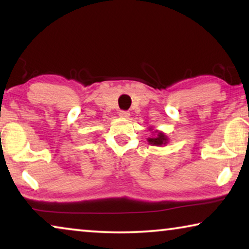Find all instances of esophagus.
I'll use <instances>...</instances> for the list:
<instances>
[{
    "instance_id": "34e87169",
    "label": "esophagus",
    "mask_w": 249,
    "mask_h": 249,
    "mask_svg": "<svg viewBox=\"0 0 249 249\" xmlns=\"http://www.w3.org/2000/svg\"><path fill=\"white\" fill-rule=\"evenodd\" d=\"M129 115H130V113H129L128 111H120V112H119V117H120V118H129Z\"/></svg>"
}]
</instances>
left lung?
<instances>
[{
  "mask_svg": "<svg viewBox=\"0 0 249 249\" xmlns=\"http://www.w3.org/2000/svg\"><path fill=\"white\" fill-rule=\"evenodd\" d=\"M148 142H151V144L156 145V146L163 145V144H165V142H166V137L164 136V134H162V132H159V134L155 135L154 137L148 138Z\"/></svg>",
  "mask_w": 249,
  "mask_h": 249,
  "instance_id": "left-lung-1",
  "label": "left lung"
}]
</instances>
